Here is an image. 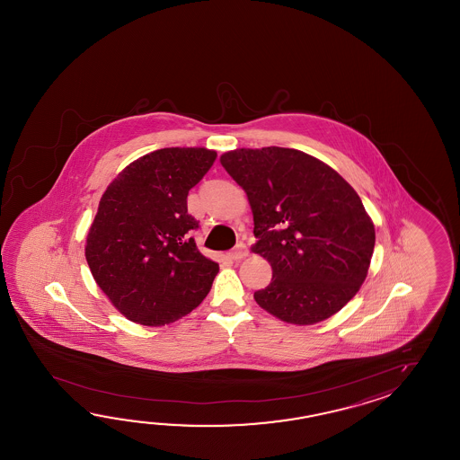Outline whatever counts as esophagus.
<instances>
[{"label": "esophagus", "mask_w": 460, "mask_h": 460, "mask_svg": "<svg viewBox=\"0 0 460 460\" xmlns=\"http://www.w3.org/2000/svg\"><path fill=\"white\" fill-rule=\"evenodd\" d=\"M248 256V248L243 243L236 244L234 250L228 253V258L234 260V261H240Z\"/></svg>", "instance_id": "obj_1"}]
</instances>
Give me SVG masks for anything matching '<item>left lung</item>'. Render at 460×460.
<instances>
[{"instance_id": "obj_1", "label": "left lung", "mask_w": 460, "mask_h": 460, "mask_svg": "<svg viewBox=\"0 0 460 460\" xmlns=\"http://www.w3.org/2000/svg\"><path fill=\"white\" fill-rule=\"evenodd\" d=\"M222 166L253 212L254 253L273 268L254 293L284 323L329 319L358 293L372 260L375 226L353 187L323 161L289 147L234 149Z\"/></svg>"}]
</instances>
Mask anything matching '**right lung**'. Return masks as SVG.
I'll return each mask as SVG.
<instances>
[{"instance_id": "add662e5", "label": "right lung", "mask_w": 460, "mask_h": 460, "mask_svg": "<svg viewBox=\"0 0 460 460\" xmlns=\"http://www.w3.org/2000/svg\"><path fill=\"white\" fill-rule=\"evenodd\" d=\"M206 147H164L125 167L100 199L85 244L100 289L127 319L164 325L206 299L218 264L197 250L187 194L216 161Z\"/></svg>"}]
</instances>
